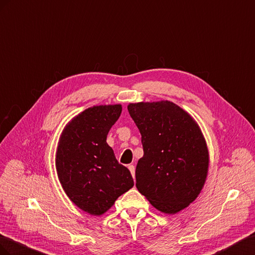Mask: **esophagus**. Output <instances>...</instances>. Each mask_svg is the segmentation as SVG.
<instances>
[{
	"label": "esophagus",
	"instance_id": "esophagus-1",
	"mask_svg": "<svg viewBox=\"0 0 255 255\" xmlns=\"http://www.w3.org/2000/svg\"><path fill=\"white\" fill-rule=\"evenodd\" d=\"M128 169H129L130 173H131L132 177L134 178V177H135V168H134V165H133V164H130V165H128Z\"/></svg>",
	"mask_w": 255,
	"mask_h": 255
}]
</instances>
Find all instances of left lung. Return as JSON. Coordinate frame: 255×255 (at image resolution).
<instances>
[{
	"mask_svg": "<svg viewBox=\"0 0 255 255\" xmlns=\"http://www.w3.org/2000/svg\"><path fill=\"white\" fill-rule=\"evenodd\" d=\"M127 108L142 135L137 190L161 213L176 214L204 187L209 165L205 137L192 116L169 100L142 101Z\"/></svg>",
	"mask_w": 255,
	"mask_h": 255,
	"instance_id": "left-lung-1",
	"label": "left lung"
}]
</instances>
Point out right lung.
I'll return each mask as SVG.
<instances>
[{
  "label": "right lung",
  "instance_id": "1",
  "mask_svg": "<svg viewBox=\"0 0 255 255\" xmlns=\"http://www.w3.org/2000/svg\"><path fill=\"white\" fill-rule=\"evenodd\" d=\"M121 113V105L86 109L65 126L57 144L55 168L64 191L75 205L93 216L108 212L133 187L130 171L119 163L107 143Z\"/></svg>",
  "mask_w": 255,
  "mask_h": 255
}]
</instances>
